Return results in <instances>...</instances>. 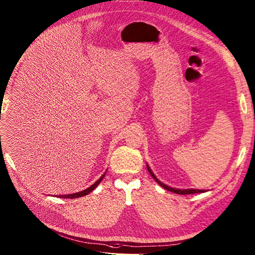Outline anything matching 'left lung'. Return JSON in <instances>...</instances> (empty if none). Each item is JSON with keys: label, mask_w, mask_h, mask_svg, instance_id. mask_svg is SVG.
I'll use <instances>...</instances> for the list:
<instances>
[{"label": "left lung", "mask_w": 255, "mask_h": 255, "mask_svg": "<svg viewBox=\"0 0 255 255\" xmlns=\"http://www.w3.org/2000/svg\"><path fill=\"white\" fill-rule=\"evenodd\" d=\"M147 166V170H148V172L150 173V175L152 176V178L154 179V180L161 186V187H163L164 189H167V190H169V191H171V192H174V193H177V194H191V193H200V192H206L207 190H204V189H194V188H187V189H180V188H174V187H171V186H168L167 184H164V183H162L161 181H159L158 179L156 178V176L153 174V172L151 171V169H150V167L148 166V164H146Z\"/></svg>", "instance_id": "left-lung-1"}]
</instances>
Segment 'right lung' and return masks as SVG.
Segmentation results:
<instances>
[{
    "instance_id": "add662e5",
    "label": "right lung",
    "mask_w": 255,
    "mask_h": 255,
    "mask_svg": "<svg viewBox=\"0 0 255 255\" xmlns=\"http://www.w3.org/2000/svg\"><path fill=\"white\" fill-rule=\"evenodd\" d=\"M106 172H107V171H106ZM106 172H105V173L101 176V178L98 179V180H97L93 185L87 187L86 189H84V190H82V191H79V192L71 193V194H59L58 198H63V199H77V198H81V197L86 196V194H88L89 192H92V191L101 183V181L103 180V178L105 177V175H106ZM55 197H57V196H55Z\"/></svg>"
}]
</instances>
